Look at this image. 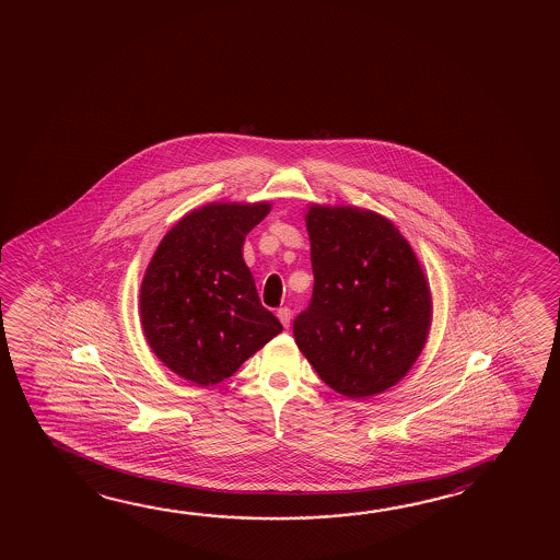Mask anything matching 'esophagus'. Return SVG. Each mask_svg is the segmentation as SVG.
Instances as JSON below:
<instances>
[{"label":"esophagus","mask_w":560,"mask_h":560,"mask_svg":"<svg viewBox=\"0 0 560 560\" xmlns=\"http://www.w3.org/2000/svg\"><path fill=\"white\" fill-rule=\"evenodd\" d=\"M277 318L281 320V324H283L284 328H289L291 318H293V312H291V308L283 306V308H279V311H277Z\"/></svg>","instance_id":"obj_1"}]
</instances>
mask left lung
Segmentation results:
<instances>
[{
  "label": "left lung",
  "instance_id": "1",
  "mask_svg": "<svg viewBox=\"0 0 560 560\" xmlns=\"http://www.w3.org/2000/svg\"><path fill=\"white\" fill-rule=\"evenodd\" d=\"M314 291L294 341L322 381L353 400L400 383L430 334L431 289L395 222L359 207L308 205Z\"/></svg>",
  "mask_w": 560,
  "mask_h": 560
}]
</instances>
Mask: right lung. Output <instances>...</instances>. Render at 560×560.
Wrapping results in <instances>:
<instances>
[{"mask_svg": "<svg viewBox=\"0 0 560 560\" xmlns=\"http://www.w3.org/2000/svg\"><path fill=\"white\" fill-rule=\"evenodd\" d=\"M271 202H209L167 230L140 284V324L165 368L219 385L283 331L259 303L242 248Z\"/></svg>", "mask_w": 560, "mask_h": 560, "instance_id": "right-lung-1", "label": "right lung"}]
</instances>
